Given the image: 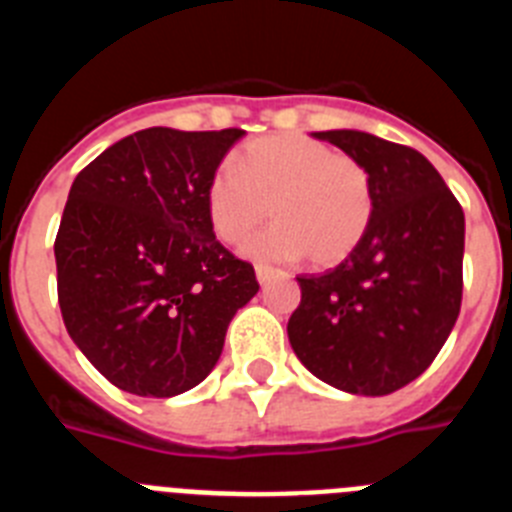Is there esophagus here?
Here are the masks:
<instances>
[{
	"label": "esophagus",
	"mask_w": 512,
	"mask_h": 512,
	"mask_svg": "<svg viewBox=\"0 0 512 512\" xmlns=\"http://www.w3.org/2000/svg\"><path fill=\"white\" fill-rule=\"evenodd\" d=\"M277 269H272V266L266 264H259L256 266V279H259V285H266V282H272L274 277H277Z\"/></svg>",
	"instance_id": "esophagus-1"
}]
</instances>
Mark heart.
<instances>
[{
    "label": "heart",
    "mask_w": 512,
    "mask_h": 512,
    "mask_svg": "<svg viewBox=\"0 0 512 512\" xmlns=\"http://www.w3.org/2000/svg\"><path fill=\"white\" fill-rule=\"evenodd\" d=\"M207 220L227 246H243L264 220L277 225L248 246L259 261L336 266L355 253L375 212L373 178L355 157L295 131L248 142L238 165L222 163L209 176Z\"/></svg>",
    "instance_id": "b5f03b06"
}]
</instances>
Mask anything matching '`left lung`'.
Segmentation results:
<instances>
[{"instance_id": "left-lung-1", "label": "left lung", "mask_w": 512, "mask_h": 512, "mask_svg": "<svg viewBox=\"0 0 512 512\" xmlns=\"http://www.w3.org/2000/svg\"><path fill=\"white\" fill-rule=\"evenodd\" d=\"M373 178L368 233L336 269L298 277L287 323L298 360L323 383L386 396L425 373L461 310L464 209L425 155L357 129L313 131Z\"/></svg>"}]
</instances>
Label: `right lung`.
<instances>
[{
  "instance_id": "right-lung-1",
  "label": "right lung",
  "mask_w": 512,
  "mask_h": 512,
  "mask_svg": "<svg viewBox=\"0 0 512 512\" xmlns=\"http://www.w3.org/2000/svg\"><path fill=\"white\" fill-rule=\"evenodd\" d=\"M243 129L129 134L80 170L56 233L64 326L113 386L170 399L212 373L259 282L214 238L209 176Z\"/></svg>"
}]
</instances>
